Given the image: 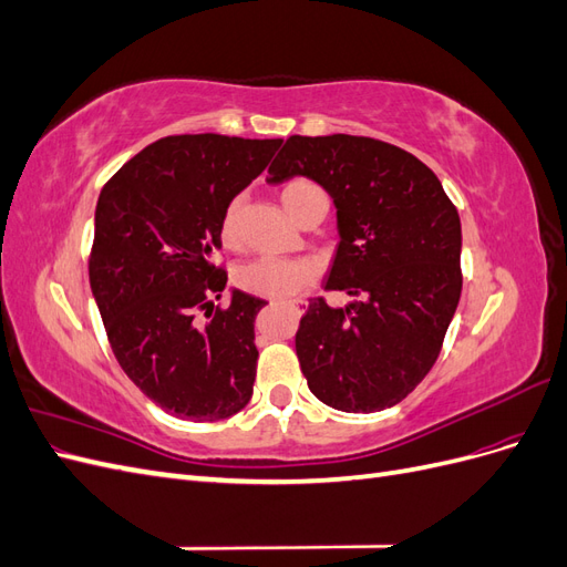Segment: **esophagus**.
Returning <instances> with one entry per match:
<instances>
[{
    "label": "esophagus",
    "mask_w": 567,
    "mask_h": 567,
    "mask_svg": "<svg viewBox=\"0 0 567 567\" xmlns=\"http://www.w3.org/2000/svg\"><path fill=\"white\" fill-rule=\"evenodd\" d=\"M288 305H290V307H296V310H298V312L302 310V302H300V300H293V302H288Z\"/></svg>",
    "instance_id": "obj_1"
}]
</instances>
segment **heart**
<instances>
[{
	"instance_id": "1",
	"label": "heart",
	"mask_w": 567,
	"mask_h": 567,
	"mask_svg": "<svg viewBox=\"0 0 567 567\" xmlns=\"http://www.w3.org/2000/svg\"><path fill=\"white\" fill-rule=\"evenodd\" d=\"M281 200L290 217H296L300 210H305L307 205L312 203H329L321 188L310 179L288 182L281 188ZM244 205H246L244 196H234L227 203L225 213H221L219 234H221V241L229 246H234L238 241V236H241ZM305 279H307L305 265L279 260V257H262V260H255L238 271V284H241L246 290H250V293L267 296V298L293 296L296 290L305 284Z\"/></svg>"
}]
</instances>
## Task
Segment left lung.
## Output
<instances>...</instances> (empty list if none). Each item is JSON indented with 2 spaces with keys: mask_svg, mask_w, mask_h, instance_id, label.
Listing matches in <instances>:
<instances>
[{
  "mask_svg": "<svg viewBox=\"0 0 567 567\" xmlns=\"http://www.w3.org/2000/svg\"><path fill=\"white\" fill-rule=\"evenodd\" d=\"M317 182L336 205L338 248L296 352L315 398L348 414L402 402L433 369L461 298V219L435 173L369 136L293 134L267 184Z\"/></svg>",
  "mask_w": 567,
  "mask_h": 567,
  "instance_id": "1",
  "label": "left lung"
}]
</instances>
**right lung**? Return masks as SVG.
Masks as SVG:
<instances>
[{
	"mask_svg": "<svg viewBox=\"0 0 567 567\" xmlns=\"http://www.w3.org/2000/svg\"><path fill=\"white\" fill-rule=\"evenodd\" d=\"M281 140L165 136L101 188L92 296L111 348L151 402L184 421L238 414L252 394L255 317L265 300L229 290L213 265L227 203L267 167Z\"/></svg>",
	"mask_w": 567,
	"mask_h": 567,
	"instance_id": "obj_1",
	"label": "right lung"
}]
</instances>
